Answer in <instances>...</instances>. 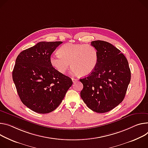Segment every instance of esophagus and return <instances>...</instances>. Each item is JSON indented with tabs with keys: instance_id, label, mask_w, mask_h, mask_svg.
Listing matches in <instances>:
<instances>
[{
	"instance_id": "34e87169",
	"label": "esophagus",
	"mask_w": 148,
	"mask_h": 148,
	"mask_svg": "<svg viewBox=\"0 0 148 148\" xmlns=\"http://www.w3.org/2000/svg\"><path fill=\"white\" fill-rule=\"evenodd\" d=\"M77 79H76V78H72V81H73V83H75V82H76L77 81Z\"/></svg>"
}]
</instances>
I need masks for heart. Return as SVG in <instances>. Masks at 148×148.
<instances>
[{
    "label": "heart",
    "mask_w": 148,
    "mask_h": 148,
    "mask_svg": "<svg viewBox=\"0 0 148 148\" xmlns=\"http://www.w3.org/2000/svg\"><path fill=\"white\" fill-rule=\"evenodd\" d=\"M58 52L59 54L50 57L49 61L61 74H64L71 64L73 74L88 75L95 70L98 63L97 50L90 44L67 43L62 45Z\"/></svg>",
    "instance_id": "b5f03b06"
}]
</instances>
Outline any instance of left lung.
<instances>
[{
	"instance_id": "8db88e82",
	"label": "left lung",
	"mask_w": 148,
	"mask_h": 148,
	"mask_svg": "<svg viewBox=\"0 0 148 148\" xmlns=\"http://www.w3.org/2000/svg\"><path fill=\"white\" fill-rule=\"evenodd\" d=\"M91 45L97 50L98 63L88 76L79 79L83 84L80 96L89 109L103 113L123 100L130 81V70L125 56L112 44L98 40Z\"/></svg>"
}]
</instances>
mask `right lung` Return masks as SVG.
Instances as JSON below:
<instances>
[{
    "mask_svg": "<svg viewBox=\"0 0 148 148\" xmlns=\"http://www.w3.org/2000/svg\"><path fill=\"white\" fill-rule=\"evenodd\" d=\"M62 42H39L22 51L12 72L19 98L23 104L38 113L54 110L72 86V79L58 72L49 58Z\"/></svg>",
    "mask_w": 148,
    "mask_h": 148,
    "instance_id": "right-lung-1",
    "label": "right lung"
}]
</instances>
